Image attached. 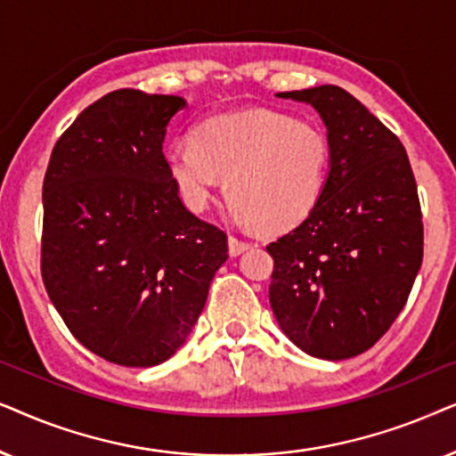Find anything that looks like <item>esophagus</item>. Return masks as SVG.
<instances>
[{
    "label": "esophagus",
    "mask_w": 456,
    "mask_h": 456,
    "mask_svg": "<svg viewBox=\"0 0 456 456\" xmlns=\"http://www.w3.org/2000/svg\"><path fill=\"white\" fill-rule=\"evenodd\" d=\"M250 248H252L250 241L240 240L238 235H229V254H232V256H238V254L250 250Z\"/></svg>",
    "instance_id": "esophagus-1"
}]
</instances>
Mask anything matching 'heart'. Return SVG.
<instances>
[{
  "label": "heart",
  "mask_w": 456,
  "mask_h": 456,
  "mask_svg": "<svg viewBox=\"0 0 456 456\" xmlns=\"http://www.w3.org/2000/svg\"><path fill=\"white\" fill-rule=\"evenodd\" d=\"M331 145L319 126L275 110L206 118L193 142L167 145L165 165L193 210H204L227 177V196L260 232H288L317 206Z\"/></svg>",
  "instance_id": "1"
}]
</instances>
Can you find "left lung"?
<instances>
[{
  "mask_svg": "<svg viewBox=\"0 0 456 456\" xmlns=\"http://www.w3.org/2000/svg\"><path fill=\"white\" fill-rule=\"evenodd\" d=\"M277 95L321 114L331 160L314 210L266 246L271 308L298 348L344 361L371 348L409 300L423 260L415 175L400 139L348 91Z\"/></svg>",
  "mask_w": 456,
  "mask_h": 456,
  "instance_id": "obj_1",
  "label": "left lung"
}]
</instances>
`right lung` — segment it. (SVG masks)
Segmentation results:
<instances>
[{"mask_svg":"<svg viewBox=\"0 0 456 456\" xmlns=\"http://www.w3.org/2000/svg\"><path fill=\"white\" fill-rule=\"evenodd\" d=\"M185 100L117 89L78 114L44 179L41 277L85 348L123 367L177 352L227 260V233L187 210L165 165Z\"/></svg>","mask_w":456,"mask_h":456,"instance_id":"right-lung-1","label":"right lung"}]
</instances>
